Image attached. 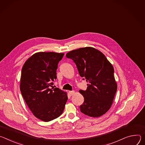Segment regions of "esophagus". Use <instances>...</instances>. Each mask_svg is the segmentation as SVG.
<instances>
[{"instance_id":"esophagus-1","label":"esophagus","mask_w":145,"mask_h":145,"mask_svg":"<svg viewBox=\"0 0 145 145\" xmlns=\"http://www.w3.org/2000/svg\"><path fill=\"white\" fill-rule=\"evenodd\" d=\"M69 93L71 95H73L74 94H75V91L74 90H72V91H69Z\"/></svg>"}]
</instances>
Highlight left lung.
<instances>
[{
  "instance_id": "8db88e82",
  "label": "left lung",
  "mask_w": 145,
  "mask_h": 145,
  "mask_svg": "<svg viewBox=\"0 0 145 145\" xmlns=\"http://www.w3.org/2000/svg\"><path fill=\"white\" fill-rule=\"evenodd\" d=\"M73 60L79 74L86 79V90L79 91L84 97L80 110L90 117H100L110 109L117 91L112 64L105 56L93 47L81 48L66 54Z\"/></svg>"
}]
</instances>
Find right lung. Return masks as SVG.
<instances>
[{
	"label": "right lung",
	"mask_w": 145,
	"mask_h": 145,
	"mask_svg": "<svg viewBox=\"0 0 145 145\" xmlns=\"http://www.w3.org/2000/svg\"><path fill=\"white\" fill-rule=\"evenodd\" d=\"M64 54L40 52L30 56L22 69L20 90L23 97L35 117L50 121L63 113L68 100L67 94L57 88V64Z\"/></svg>",
	"instance_id": "obj_1"
}]
</instances>
